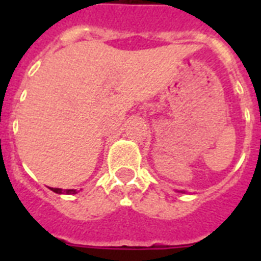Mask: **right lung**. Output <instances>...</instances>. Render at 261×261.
<instances>
[{"mask_svg": "<svg viewBox=\"0 0 261 261\" xmlns=\"http://www.w3.org/2000/svg\"><path fill=\"white\" fill-rule=\"evenodd\" d=\"M51 191H54L57 194H75V190H61V188H51Z\"/></svg>", "mask_w": 261, "mask_h": 261, "instance_id": "right-lung-1", "label": "right lung"}]
</instances>
